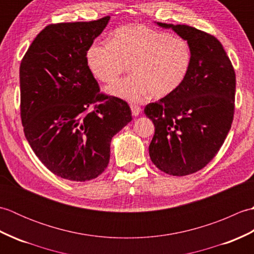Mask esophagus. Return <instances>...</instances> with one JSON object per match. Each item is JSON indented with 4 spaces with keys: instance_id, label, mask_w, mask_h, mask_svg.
<instances>
[{
    "instance_id": "34e87169",
    "label": "esophagus",
    "mask_w": 254,
    "mask_h": 254,
    "mask_svg": "<svg viewBox=\"0 0 254 254\" xmlns=\"http://www.w3.org/2000/svg\"><path fill=\"white\" fill-rule=\"evenodd\" d=\"M131 110H132V115H133L134 117L138 116L139 113H141V111H142L141 107H139V106H136V105H131Z\"/></svg>"
}]
</instances>
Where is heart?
<instances>
[{
  "label": "heart",
  "mask_w": 254,
  "mask_h": 254,
  "mask_svg": "<svg viewBox=\"0 0 254 254\" xmlns=\"http://www.w3.org/2000/svg\"><path fill=\"white\" fill-rule=\"evenodd\" d=\"M87 64L102 83H112L128 67L132 75L113 83L108 93L138 101L149 93L164 98L180 87L192 64L188 42L144 25L118 28L111 42H96L87 50Z\"/></svg>",
  "instance_id": "heart-1"
}]
</instances>
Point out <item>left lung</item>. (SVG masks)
I'll return each instance as SVG.
<instances>
[{"mask_svg": "<svg viewBox=\"0 0 254 254\" xmlns=\"http://www.w3.org/2000/svg\"><path fill=\"white\" fill-rule=\"evenodd\" d=\"M157 25L187 40L192 64L175 93L145 107L155 127L149 157L166 174L187 176L204 168L225 142L234 120L236 74L217 38L188 25Z\"/></svg>", "mask_w": 254, "mask_h": 254, "instance_id": "obj_1", "label": "left lung"}]
</instances>
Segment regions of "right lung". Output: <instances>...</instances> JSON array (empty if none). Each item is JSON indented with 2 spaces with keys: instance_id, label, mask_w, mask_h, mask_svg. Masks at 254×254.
I'll use <instances>...</instances> for the list:
<instances>
[{
  "instance_id": "add662e5",
  "label": "right lung",
  "mask_w": 254,
  "mask_h": 254,
  "mask_svg": "<svg viewBox=\"0 0 254 254\" xmlns=\"http://www.w3.org/2000/svg\"><path fill=\"white\" fill-rule=\"evenodd\" d=\"M109 19L47 26L20 63L25 136L41 163L66 180L101 175L112 137L132 120L127 102L100 94L86 59Z\"/></svg>"
}]
</instances>
